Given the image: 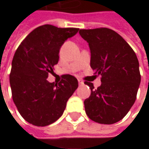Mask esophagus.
Returning <instances> with one entry per match:
<instances>
[{"label":"esophagus","instance_id":"1","mask_svg":"<svg viewBox=\"0 0 149 149\" xmlns=\"http://www.w3.org/2000/svg\"><path fill=\"white\" fill-rule=\"evenodd\" d=\"M78 82L79 84H84V81L82 79H78Z\"/></svg>","mask_w":149,"mask_h":149}]
</instances>
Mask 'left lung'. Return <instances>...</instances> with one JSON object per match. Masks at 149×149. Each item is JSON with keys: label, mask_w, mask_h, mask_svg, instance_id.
Wrapping results in <instances>:
<instances>
[{"label": "left lung", "mask_w": 149, "mask_h": 149, "mask_svg": "<svg viewBox=\"0 0 149 149\" xmlns=\"http://www.w3.org/2000/svg\"><path fill=\"white\" fill-rule=\"evenodd\" d=\"M79 35L89 44L90 66L101 75L96 89L84 101L88 117L96 123L113 124L120 121L134 104L141 81L137 55L123 38L108 28L80 30Z\"/></svg>", "instance_id": "8db88e82"}]
</instances>
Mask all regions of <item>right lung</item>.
Segmentation results:
<instances>
[{"instance_id": "right-lung-1", "label": "right lung", "mask_w": 149, "mask_h": 149, "mask_svg": "<svg viewBox=\"0 0 149 149\" xmlns=\"http://www.w3.org/2000/svg\"><path fill=\"white\" fill-rule=\"evenodd\" d=\"M78 31L44 25L31 32L16 49L10 84L15 104L28 123L43 127L55 122L78 88L77 79L70 74L63 75L58 84L47 80L59 61L62 45Z\"/></svg>"}]
</instances>
